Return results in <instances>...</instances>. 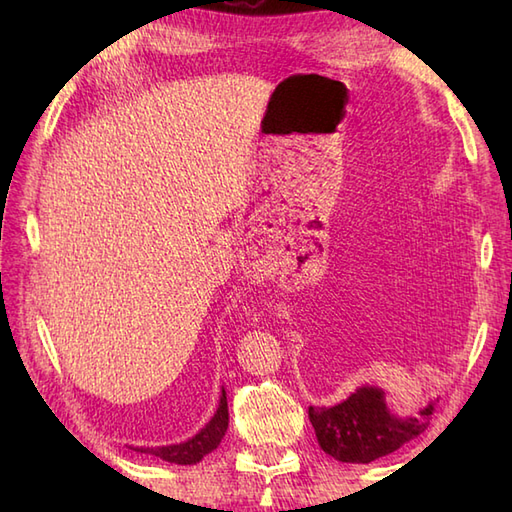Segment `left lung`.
Instances as JSON below:
<instances>
[{
    "mask_svg": "<svg viewBox=\"0 0 512 512\" xmlns=\"http://www.w3.org/2000/svg\"><path fill=\"white\" fill-rule=\"evenodd\" d=\"M433 402L418 416H394L378 387H361L334 407H310L308 416L319 447L339 462L369 464L398 451L429 427Z\"/></svg>",
    "mask_w": 512,
    "mask_h": 512,
    "instance_id": "8db88e82",
    "label": "left lung"
}]
</instances>
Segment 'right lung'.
I'll return each instance as SVG.
<instances>
[{"instance_id":"obj_1","label":"right lung","mask_w":512,"mask_h":512,"mask_svg":"<svg viewBox=\"0 0 512 512\" xmlns=\"http://www.w3.org/2000/svg\"><path fill=\"white\" fill-rule=\"evenodd\" d=\"M228 429V405H226V391L222 389L220 396V405H217L215 416L206 427L195 433V436L182 444H169V447H156V449H138L140 453H151L156 458L173 462V464H195L200 462L204 455H209L220 447V442L224 438V433Z\"/></svg>"}]
</instances>
